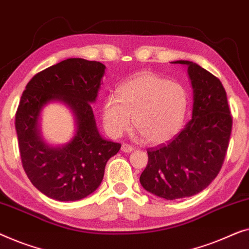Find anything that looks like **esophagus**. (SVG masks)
I'll use <instances>...</instances> for the list:
<instances>
[{"label": "esophagus", "instance_id": "34e87169", "mask_svg": "<svg viewBox=\"0 0 249 249\" xmlns=\"http://www.w3.org/2000/svg\"><path fill=\"white\" fill-rule=\"evenodd\" d=\"M134 150H135L134 146L131 144H127V143H123V144H122V151L125 153H129V152L134 151Z\"/></svg>", "mask_w": 249, "mask_h": 249}]
</instances>
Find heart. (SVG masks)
<instances>
[{
    "mask_svg": "<svg viewBox=\"0 0 249 249\" xmlns=\"http://www.w3.org/2000/svg\"><path fill=\"white\" fill-rule=\"evenodd\" d=\"M184 87L142 72L125 82L117 98L108 97L103 106V122L110 135L120 136L133 124L149 143H164L179 132L187 110Z\"/></svg>",
    "mask_w": 249,
    "mask_h": 249,
    "instance_id": "obj_1",
    "label": "heart"
}]
</instances>
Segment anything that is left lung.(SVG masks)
Here are the masks:
<instances>
[{
  "label": "left lung",
  "mask_w": 249,
  "mask_h": 249,
  "mask_svg": "<svg viewBox=\"0 0 249 249\" xmlns=\"http://www.w3.org/2000/svg\"><path fill=\"white\" fill-rule=\"evenodd\" d=\"M193 87L192 120L167 144L148 149L149 161L140 176L145 191L166 199L190 197L218 176L232 127L227 93L220 80L190 61Z\"/></svg>",
  "instance_id": "left-lung-1"
}]
</instances>
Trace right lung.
Masks as SVG:
<instances>
[{"label":"right lung","instance_id":"add662e5","mask_svg":"<svg viewBox=\"0 0 249 249\" xmlns=\"http://www.w3.org/2000/svg\"><path fill=\"white\" fill-rule=\"evenodd\" d=\"M103 63L68 58L37 73L28 82L16 113L21 162L38 191L57 201H78L93 193L107 161L121 143L107 141L97 129L92 107L105 73ZM51 101L68 104L77 132L68 145L52 147L40 135V111Z\"/></svg>","mask_w":249,"mask_h":249}]
</instances>
